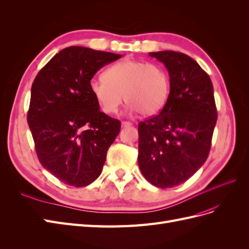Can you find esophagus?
Listing matches in <instances>:
<instances>
[{
  "mask_svg": "<svg viewBox=\"0 0 249 249\" xmlns=\"http://www.w3.org/2000/svg\"><path fill=\"white\" fill-rule=\"evenodd\" d=\"M131 125H132V123H130V122H123L122 123V126L123 127H129Z\"/></svg>",
  "mask_w": 249,
  "mask_h": 249,
  "instance_id": "34e87169",
  "label": "esophagus"
}]
</instances>
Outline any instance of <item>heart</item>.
I'll list each match as a JSON object with an SVG mask.
<instances>
[{
    "mask_svg": "<svg viewBox=\"0 0 249 249\" xmlns=\"http://www.w3.org/2000/svg\"><path fill=\"white\" fill-rule=\"evenodd\" d=\"M90 91L107 114H114L124 102L132 112L154 115L166 103L170 89L167 71L160 64L133 59L119 61L104 71L103 78H93Z\"/></svg>",
    "mask_w": 249,
    "mask_h": 249,
    "instance_id": "heart-1",
    "label": "heart"
}]
</instances>
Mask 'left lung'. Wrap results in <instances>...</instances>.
<instances>
[{
  "instance_id": "obj_1",
  "label": "left lung",
  "mask_w": 249,
  "mask_h": 249,
  "mask_svg": "<svg viewBox=\"0 0 249 249\" xmlns=\"http://www.w3.org/2000/svg\"><path fill=\"white\" fill-rule=\"evenodd\" d=\"M166 67L170 91L158 115L138 124V164L150 184L171 188L190 178L206 162L217 120L209 74L183 53H149Z\"/></svg>"
}]
</instances>
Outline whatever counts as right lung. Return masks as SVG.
<instances>
[{
  "label": "right lung",
  "instance_id": "obj_1",
  "mask_svg": "<svg viewBox=\"0 0 249 249\" xmlns=\"http://www.w3.org/2000/svg\"><path fill=\"white\" fill-rule=\"evenodd\" d=\"M122 55L70 47L44 65L32 84L28 124L42 166L66 185L100 177L120 122L100 111L89 83Z\"/></svg>",
  "mask_w": 249,
  "mask_h": 249
}]
</instances>
